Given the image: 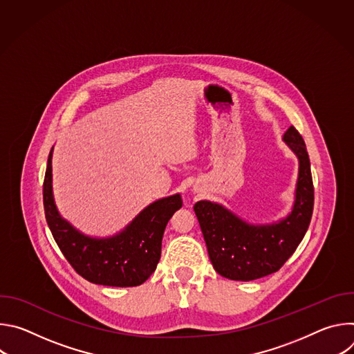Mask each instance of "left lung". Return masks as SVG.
Here are the masks:
<instances>
[{
  "instance_id": "left-lung-1",
  "label": "left lung",
  "mask_w": 354,
  "mask_h": 354,
  "mask_svg": "<svg viewBox=\"0 0 354 354\" xmlns=\"http://www.w3.org/2000/svg\"><path fill=\"white\" fill-rule=\"evenodd\" d=\"M283 141L298 158L291 212L270 224H252L223 205L200 200L194 213L214 270L230 280L249 281L277 272L304 238L314 209V186L307 147L294 126Z\"/></svg>"
}]
</instances>
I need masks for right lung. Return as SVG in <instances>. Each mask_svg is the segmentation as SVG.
<instances>
[{
	"label": "right lung",
	"mask_w": 354,
	"mask_h": 354,
	"mask_svg": "<svg viewBox=\"0 0 354 354\" xmlns=\"http://www.w3.org/2000/svg\"><path fill=\"white\" fill-rule=\"evenodd\" d=\"M53 148L50 151L43 183V205L47 225L74 270L93 284L134 287L157 269L165 227L182 207L179 193L156 200L141 210L120 232L96 238L77 230L62 217L53 196Z\"/></svg>",
	"instance_id": "add662e5"
}]
</instances>
